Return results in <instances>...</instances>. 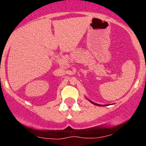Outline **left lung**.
I'll return each mask as SVG.
<instances>
[{"instance_id":"8db88e82","label":"left lung","mask_w":146,"mask_h":146,"mask_svg":"<svg viewBox=\"0 0 146 146\" xmlns=\"http://www.w3.org/2000/svg\"><path fill=\"white\" fill-rule=\"evenodd\" d=\"M89 102H90V103L93 104H95V105H96V106H108V105H101V104H98L94 103V102H92V101H90V100H89Z\"/></svg>"}]
</instances>
